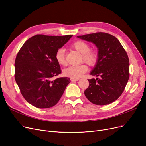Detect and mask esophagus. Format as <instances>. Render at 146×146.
I'll use <instances>...</instances> for the list:
<instances>
[{"instance_id": "obj_1", "label": "esophagus", "mask_w": 146, "mask_h": 146, "mask_svg": "<svg viewBox=\"0 0 146 146\" xmlns=\"http://www.w3.org/2000/svg\"><path fill=\"white\" fill-rule=\"evenodd\" d=\"M71 79V81H72V82H74V81H78V80L79 79V78H78V79H75V78H71L70 79Z\"/></svg>"}]
</instances>
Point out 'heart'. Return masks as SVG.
<instances>
[{
  "mask_svg": "<svg viewBox=\"0 0 146 146\" xmlns=\"http://www.w3.org/2000/svg\"><path fill=\"white\" fill-rule=\"evenodd\" d=\"M71 47L78 52L82 54L81 61L86 63L89 66H94L98 59V54L96 51L90 50V46L87 42L83 40H77L73 42ZM55 59L60 65L64 66L66 64L65 60V51L62 48H59L56 51ZM88 70L87 65L85 64H80L75 66H70L65 68L63 73L65 76L72 78L78 79L82 77Z\"/></svg>",
  "mask_w": 146,
  "mask_h": 146,
  "instance_id": "b5f03b06",
  "label": "heart"
}]
</instances>
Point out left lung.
Listing matches in <instances>:
<instances>
[{
  "label": "left lung",
  "instance_id": "obj_1",
  "mask_svg": "<svg viewBox=\"0 0 146 146\" xmlns=\"http://www.w3.org/2000/svg\"><path fill=\"white\" fill-rule=\"evenodd\" d=\"M79 38L95 44L98 59L88 79L89 86L84 92L93 104H110L124 92L129 79V59L125 50L116 37L103 32L78 36Z\"/></svg>",
  "mask_w": 146,
  "mask_h": 146
}]
</instances>
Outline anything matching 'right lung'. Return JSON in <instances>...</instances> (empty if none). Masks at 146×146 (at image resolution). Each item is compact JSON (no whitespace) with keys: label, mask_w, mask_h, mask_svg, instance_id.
Returning a JSON list of instances; mask_svg holds the SVG:
<instances>
[{"label":"right lung","mask_w":146,"mask_h":146,"mask_svg":"<svg viewBox=\"0 0 146 146\" xmlns=\"http://www.w3.org/2000/svg\"><path fill=\"white\" fill-rule=\"evenodd\" d=\"M73 35H36L28 39L16 56L15 78L25 100L33 106L46 109L55 106L70 82L67 77L52 78L61 73L56 51Z\"/></svg>","instance_id":"1"}]
</instances>
